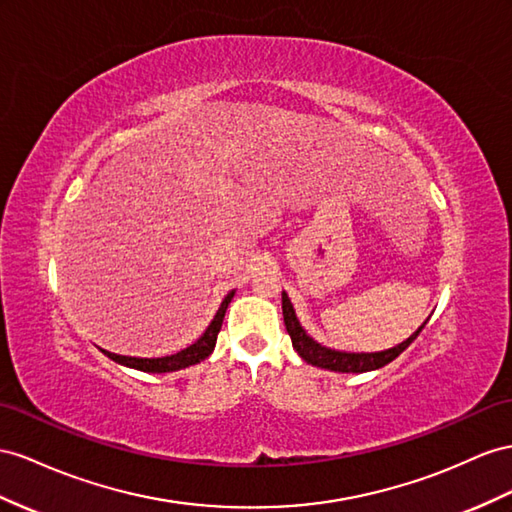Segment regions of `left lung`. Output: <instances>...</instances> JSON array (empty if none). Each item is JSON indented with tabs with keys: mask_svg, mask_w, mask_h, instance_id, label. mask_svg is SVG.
I'll list each match as a JSON object with an SVG mask.
<instances>
[{
	"mask_svg": "<svg viewBox=\"0 0 512 512\" xmlns=\"http://www.w3.org/2000/svg\"><path fill=\"white\" fill-rule=\"evenodd\" d=\"M235 292H231L229 296H225V300H222L220 309L216 311L214 320L209 322V326L205 329V333L196 339V342L188 348H183L179 352H173V355H166V357H155V359H149V357H127V355H114V352H106V355L116 361L119 365H125V368H131V370H138V372H149V374H162V372H177V370H183V368H190V365H196L201 363L205 357L212 355V350L216 346V337H218V331L222 326V318H225V311L231 303ZM287 333H290L292 337V346L294 350L298 352L300 357H303L309 365H316V357L320 350H316V344H313V339L307 335V331L303 329L300 324H290L287 326Z\"/></svg>",
	"mask_w": 512,
	"mask_h": 512,
	"instance_id": "obj_1",
	"label": "left lung"
}]
</instances>
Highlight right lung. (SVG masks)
Segmentation results:
<instances>
[{
    "label": "right lung",
    "instance_id": "1",
    "mask_svg": "<svg viewBox=\"0 0 512 512\" xmlns=\"http://www.w3.org/2000/svg\"><path fill=\"white\" fill-rule=\"evenodd\" d=\"M281 303H283V320H285V326L290 324H300L298 316H296V309L292 305L290 296H287L285 292L281 294ZM419 331H422V326L409 337L404 339L402 344L393 346V348H387V350H378V352H346V350H333V348H326L322 344H318L316 339H313V344H316V350H320L316 357V368H322V370H331V372H342V374H365V372H374L378 368H383V365L391 363L393 359H396L400 352H404L406 348H409L413 344V339L419 335Z\"/></svg>",
    "mask_w": 512,
    "mask_h": 512
}]
</instances>
